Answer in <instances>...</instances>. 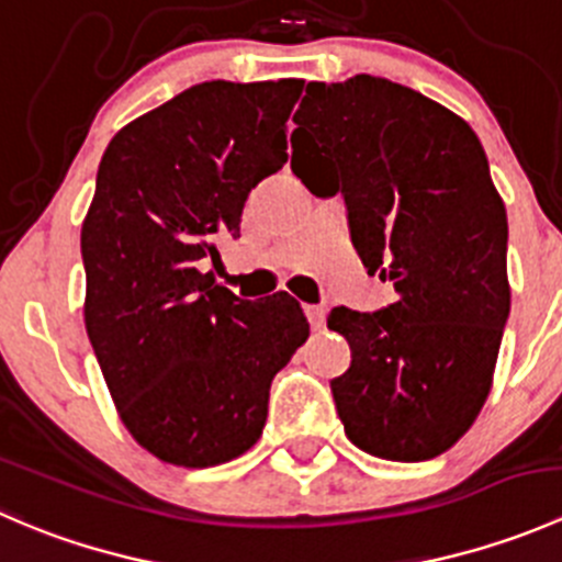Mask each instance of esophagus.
<instances>
[{
	"mask_svg": "<svg viewBox=\"0 0 562 562\" xmlns=\"http://www.w3.org/2000/svg\"><path fill=\"white\" fill-rule=\"evenodd\" d=\"M304 315H307L310 326H313V328H321L323 326V317H326V313H323V307H315V304H307V307H304Z\"/></svg>",
	"mask_w": 562,
	"mask_h": 562,
	"instance_id": "34e87169",
	"label": "esophagus"
}]
</instances>
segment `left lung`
I'll return each mask as SVG.
<instances>
[{
  "label": "left lung",
  "instance_id": "1",
  "mask_svg": "<svg viewBox=\"0 0 562 562\" xmlns=\"http://www.w3.org/2000/svg\"><path fill=\"white\" fill-rule=\"evenodd\" d=\"M291 168L317 198L342 195L361 263L394 282L375 313L337 307L350 345L331 381L345 435L394 462L443 454L490 394L512 310L506 206L464 119L375 76L307 83Z\"/></svg>",
  "mask_w": 562,
  "mask_h": 562
}]
</instances>
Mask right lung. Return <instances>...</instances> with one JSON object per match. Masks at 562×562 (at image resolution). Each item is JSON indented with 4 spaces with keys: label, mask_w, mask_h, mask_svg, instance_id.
Segmentation results:
<instances>
[{
    "label": "right lung",
    "mask_w": 562,
    "mask_h": 562,
    "mask_svg": "<svg viewBox=\"0 0 562 562\" xmlns=\"http://www.w3.org/2000/svg\"><path fill=\"white\" fill-rule=\"evenodd\" d=\"M304 81H206L119 130L81 228L87 321L124 427L212 468L260 438L277 372L310 337L299 304H249L203 274L252 187L288 162Z\"/></svg>",
    "instance_id": "right-lung-1"
}]
</instances>
